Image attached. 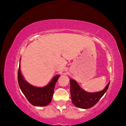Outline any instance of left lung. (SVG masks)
<instances>
[{
  "label": "left lung",
  "mask_w": 126,
  "mask_h": 126,
  "mask_svg": "<svg viewBox=\"0 0 126 126\" xmlns=\"http://www.w3.org/2000/svg\"><path fill=\"white\" fill-rule=\"evenodd\" d=\"M110 82L104 89L95 93H89L83 90L79 86L77 82L70 79L71 95L72 103L77 107L82 109H88L96 104L107 91Z\"/></svg>",
  "instance_id": "8db88e82"
}]
</instances>
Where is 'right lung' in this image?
<instances>
[{
	"mask_svg": "<svg viewBox=\"0 0 126 126\" xmlns=\"http://www.w3.org/2000/svg\"><path fill=\"white\" fill-rule=\"evenodd\" d=\"M59 77V75L55 76L49 83L42 88L35 87L24 79L21 73L20 64L19 66L18 72L19 86L28 101L35 106H46L50 103L54 93V86Z\"/></svg>",
	"mask_w": 126,
	"mask_h": 126,
	"instance_id": "add662e5",
	"label": "right lung"
}]
</instances>
